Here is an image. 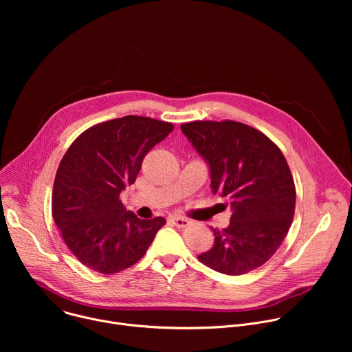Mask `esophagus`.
Here are the masks:
<instances>
[{
	"label": "esophagus",
	"instance_id": "34e87169",
	"mask_svg": "<svg viewBox=\"0 0 352 352\" xmlns=\"http://www.w3.org/2000/svg\"><path fill=\"white\" fill-rule=\"evenodd\" d=\"M171 221L177 226V227H179V228H184V227H186V226H189V220L188 219H184V217H177V216H174V217H171Z\"/></svg>",
	"mask_w": 352,
	"mask_h": 352
}]
</instances>
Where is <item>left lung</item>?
Here are the masks:
<instances>
[{
    "mask_svg": "<svg viewBox=\"0 0 352 352\" xmlns=\"http://www.w3.org/2000/svg\"><path fill=\"white\" fill-rule=\"evenodd\" d=\"M185 136L210 166L212 188L231 208L230 226L214 231V246L197 259L239 276L265 265L283 243L295 212V184L278 146L242 122L193 121Z\"/></svg>",
    "mask_w": 352,
    "mask_h": 352,
    "instance_id": "1",
    "label": "left lung"
}]
</instances>
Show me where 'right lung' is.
I'll list each match as a JSON object with an SVG mask.
<instances>
[{
    "instance_id": "add662e5",
    "label": "right lung",
    "mask_w": 352,
    "mask_h": 352,
    "mask_svg": "<svg viewBox=\"0 0 352 352\" xmlns=\"http://www.w3.org/2000/svg\"><path fill=\"white\" fill-rule=\"evenodd\" d=\"M173 129L171 122L125 116L93 125L72 142L56 174L52 212L82 265L114 274L144 256L166 220L139 219L125 210L120 195L136 181L144 156Z\"/></svg>"
}]
</instances>
